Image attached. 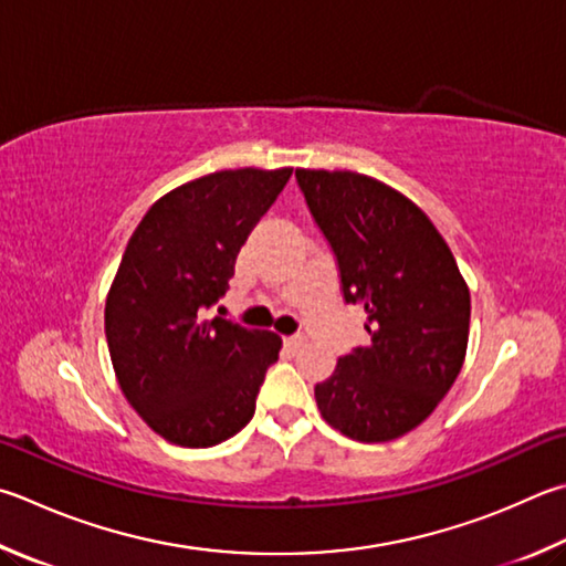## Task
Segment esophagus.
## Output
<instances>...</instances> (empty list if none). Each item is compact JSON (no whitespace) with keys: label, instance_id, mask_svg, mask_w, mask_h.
Listing matches in <instances>:
<instances>
[{"label":"esophagus","instance_id":"1","mask_svg":"<svg viewBox=\"0 0 566 566\" xmlns=\"http://www.w3.org/2000/svg\"><path fill=\"white\" fill-rule=\"evenodd\" d=\"M304 342H306V338H304L302 334H294V336H286V338H284L286 348H292V352H296V348L304 346Z\"/></svg>","mask_w":566,"mask_h":566}]
</instances>
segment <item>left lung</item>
Instances as JSON below:
<instances>
[{
    "instance_id": "obj_1",
    "label": "left lung",
    "mask_w": 566,
    "mask_h": 566,
    "mask_svg": "<svg viewBox=\"0 0 566 566\" xmlns=\"http://www.w3.org/2000/svg\"><path fill=\"white\" fill-rule=\"evenodd\" d=\"M332 244L346 304L364 306L371 344L316 384L322 418L358 443H386L423 423L465 361L470 292L443 234L390 185L354 170L296 168Z\"/></svg>"
}]
</instances>
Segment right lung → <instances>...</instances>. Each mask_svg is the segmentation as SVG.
Instances as JSON below:
<instances>
[{
  "mask_svg": "<svg viewBox=\"0 0 566 566\" xmlns=\"http://www.w3.org/2000/svg\"><path fill=\"white\" fill-rule=\"evenodd\" d=\"M292 168L218 170L163 195L130 234L106 296V342L133 410L172 446L210 448L250 423L282 338L208 318Z\"/></svg>",
  "mask_w": 566,
  "mask_h": 566,
  "instance_id": "1",
  "label": "right lung"
}]
</instances>
